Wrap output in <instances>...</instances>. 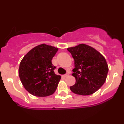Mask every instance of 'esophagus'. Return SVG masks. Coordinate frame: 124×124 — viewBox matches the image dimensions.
<instances>
[{"label":"esophagus","mask_w":124,"mask_h":124,"mask_svg":"<svg viewBox=\"0 0 124 124\" xmlns=\"http://www.w3.org/2000/svg\"><path fill=\"white\" fill-rule=\"evenodd\" d=\"M68 75H69V73H66V74H64V75H63V77H64V78H66Z\"/></svg>","instance_id":"esophagus-1"}]
</instances>
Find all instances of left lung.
<instances>
[{"label":"left lung","mask_w":124,"mask_h":124,"mask_svg":"<svg viewBox=\"0 0 124 124\" xmlns=\"http://www.w3.org/2000/svg\"><path fill=\"white\" fill-rule=\"evenodd\" d=\"M67 50L74 60L73 75L76 83L70 87L71 91L83 96L94 93L105 83L109 71L104 57L93 47L85 44Z\"/></svg>","instance_id":"obj_1"}]
</instances>
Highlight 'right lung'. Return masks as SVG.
Returning <instances> with one entry per match:
<instances>
[{
    "label": "right lung",
    "mask_w": 124,
    "mask_h": 124,
    "mask_svg": "<svg viewBox=\"0 0 124 124\" xmlns=\"http://www.w3.org/2000/svg\"><path fill=\"white\" fill-rule=\"evenodd\" d=\"M58 49L41 44L31 49L20 62L18 74L25 89L33 96L46 97L55 92L61 76L54 73L51 60Z\"/></svg>",
    "instance_id": "1"
}]
</instances>
